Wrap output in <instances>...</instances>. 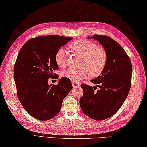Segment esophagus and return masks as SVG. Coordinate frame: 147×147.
I'll return each mask as SVG.
<instances>
[{
	"instance_id": "34e87169",
	"label": "esophagus",
	"mask_w": 147,
	"mask_h": 147,
	"mask_svg": "<svg viewBox=\"0 0 147 147\" xmlns=\"http://www.w3.org/2000/svg\"><path fill=\"white\" fill-rule=\"evenodd\" d=\"M71 84H72V86L74 88H79V87L80 86V84L77 83V82H72Z\"/></svg>"
}]
</instances>
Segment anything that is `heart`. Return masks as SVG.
Segmentation results:
<instances>
[{
    "mask_svg": "<svg viewBox=\"0 0 147 147\" xmlns=\"http://www.w3.org/2000/svg\"><path fill=\"white\" fill-rule=\"evenodd\" d=\"M70 49L75 53L82 57L80 69L70 68L63 71L61 75L71 81L79 82L91 75L97 77L103 72L106 67L108 55L106 50L98 47L93 42L85 39H77L70 44ZM67 52L60 48L57 51L55 60L59 67L64 68L67 66Z\"/></svg>",
    "mask_w": 147,
    "mask_h": 147,
    "instance_id": "1",
    "label": "heart"
}]
</instances>
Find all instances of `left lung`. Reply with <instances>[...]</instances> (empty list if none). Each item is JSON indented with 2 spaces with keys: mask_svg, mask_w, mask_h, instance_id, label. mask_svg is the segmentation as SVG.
Returning <instances> with one entry per match:
<instances>
[{
  "mask_svg": "<svg viewBox=\"0 0 147 147\" xmlns=\"http://www.w3.org/2000/svg\"><path fill=\"white\" fill-rule=\"evenodd\" d=\"M92 37L106 50L107 63L100 76L91 80L96 86L80 85L84 94L80 106L89 118L102 121L114 115L126 99L131 85L132 65L124 49L111 37L102 35ZM97 86L100 89L96 91Z\"/></svg>",
  "mask_w": 147,
  "mask_h": 147,
  "instance_id": "obj_1",
  "label": "left lung"
}]
</instances>
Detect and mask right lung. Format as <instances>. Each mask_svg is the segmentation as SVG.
<instances>
[{
	"label": "right lung",
	"mask_w": 147,
	"mask_h": 147,
	"mask_svg": "<svg viewBox=\"0 0 147 147\" xmlns=\"http://www.w3.org/2000/svg\"><path fill=\"white\" fill-rule=\"evenodd\" d=\"M71 39L41 35L28 40L20 51L14 67L17 96L26 111L36 119L48 121L55 117L73 88L70 80L65 77L58 84H48L49 78L58 79L55 73L58 69L55 60L56 51Z\"/></svg>",
	"instance_id": "right-lung-1"
}]
</instances>
